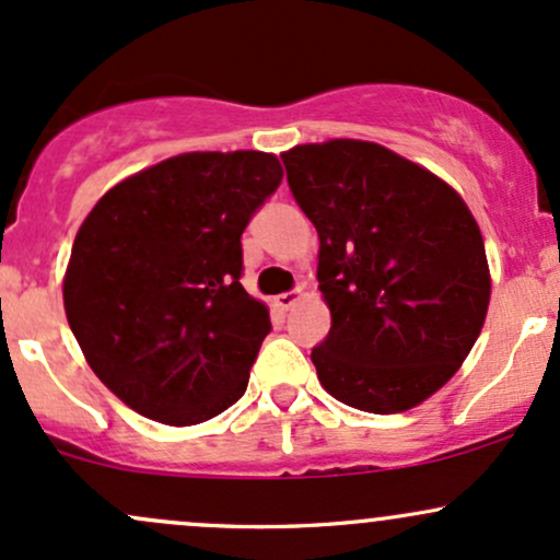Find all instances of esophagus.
<instances>
[{
  "mask_svg": "<svg viewBox=\"0 0 560 560\" xmlns=\"http://www.w3.org/2000/svg\"><path fill=\"white\" fill-rule=\"evenodd\" d=\"M300 294H302V289H294V292L279 294V298H273V305L279 307V311H292V307L300 302Z\"/></svg>",
  "mask_w": 560,
  "mask_h": 560,
  "instance_id": "obj_1",
  "label": "esophagus"
}]
</instances>
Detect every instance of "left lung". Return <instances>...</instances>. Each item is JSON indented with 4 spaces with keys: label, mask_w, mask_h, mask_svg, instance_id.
I'll use <instances>...</instances> for the list:
<instances>
[{
    "label": "left lung",
    "mask_w": 560,
    "mask_h": 560,
    "mask_svg": "<svg viewBox=\"0 0 560 560\" xmlns=\"http://www.w3.org/2000/svg\"><path fill=\"white\" fill-rule=\"evenodd\" d=\"M318 231L329 337L311 352L320 387L365 413H402L466 361L490 307L477 218L432 171L376 141L329 139L281 155Z\"/></svg>",
    "instance_id": "left-lung-1"
}]
</instances>
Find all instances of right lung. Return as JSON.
<instances>
[{"label": "right lung", "instance_id": "right-lung-1", "mask_svg": "<svg viewBox=\"0 0 560 560\" xmlns=\"http://www.w3.org/2000/svg\"><path fill=\"white\" fill-rule=\"evenodd\" d=\"M281 178L271 152H184L118 182L83 218L66 316L131 410L195 427L244 395L271 318L240 284V240Z\"/></svg>", "mask_w": 560, "mask_h": 560}]
</instances>
